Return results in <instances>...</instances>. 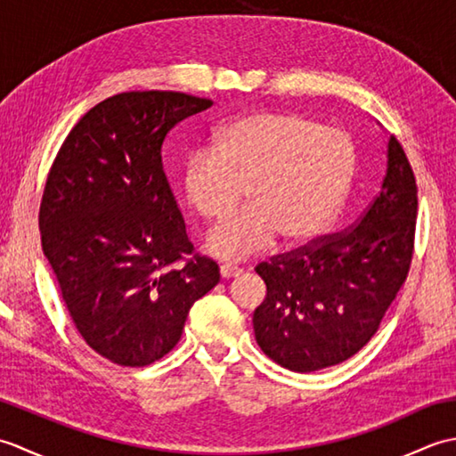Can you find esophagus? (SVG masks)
I'll return each mask as SVG.
<instances>
[{"label": "esophagus", "instance_id": "1", "mask_svg": "<svg viewBox=\"0 0 456 456\" xmlns=\"http://www.w3.org/2000/svg\"><path fill=\"white\" fill-rule=\"evenodd\" d=\"M219 273H221V278H227L229 280V278H237V276L243 274V268L233 266V265H221Z\"/></svg>", "mask_w": 456, "mask_h": 456}]
</instances>
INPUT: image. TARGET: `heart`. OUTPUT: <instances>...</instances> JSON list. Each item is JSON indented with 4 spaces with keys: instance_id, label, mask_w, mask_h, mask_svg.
<instances>
[{
    "instance_id": "obj_1",
    "label": "heart",
    "mask_w": 456,
    "mask_h": 456,
    "mask_svg": "<svg viewBox=\"0 0 456 456\" xmlns=\"http://www.w3.org/2000/svg\"><path fill=\"white\" fill-rule=\"evenodd\" d=\"M356 149L351 134L294 111H258L221 127L213 149L193 151L182 190L200 217L217 221L243 188L248 206L213 227V256L245 260L273 247L312 240L333 221L351 188Z\"/></svg>"
}]
</instances>
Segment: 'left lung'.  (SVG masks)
<instances>
[{
  "label": "left lung",
  "instance_id": "left-lung-1",
  "mask_svg": "<svg viewBox=\"0 0 456 456\" xmlns=\"http://www.w3.org/2000/svg\"><path fill=\"white\" fill-rule=\"evenodd\" d=\"M415 217L413 170L390 137L380 193L354 227L255 268L266 284L253 315L263 353L288 370L315 372L361 351L408 276Z\"/></svg>",
  "mask_w": 456,
  "mask_h": 456
}]
</instances>
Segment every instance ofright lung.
Returning <instances> with one entry per match:
<instances>
[{
    "instance_id": "add662e5",
    "label": "right lung",
    "mask_w": 456,
    "mask_h": 456,
    "mask_svg": "<svg viewBox=\"0 0 456 456\" xmlns=\"http://www.w3.org/2000/svg\"><path fill=\"white\" fill-rule=\"evenodd\" d=\"M182 92H123L68 133L45 183L38 227L82 338L119 366L170 353L219 266L193 253L162 170V142L211 108Z\"/></svg>"
}]
</instances>
